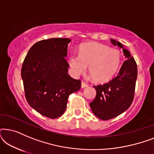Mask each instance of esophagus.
I'll list each match as a JSON object with an SVG mask.
<instances>
[{"instance_id":"34e87169","label":"esophagus","mask_w":154,"mask_h":154,"mask_svg":"<svg viewBox=\"0 0 154 154\" xmlns=\"http://www.w3.org/2000/svg\"><path fill=\"white\" fill-rule=\"evenodd\" d=\"M88 85L87 83H84V82H82V83H81V88H86V87H88Z\"/></svg>"}]
</instances>
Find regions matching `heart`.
Returning a JSON list of instances; mask_svg holds the SVG:
<instances>
[{
	"label": "heart",
	"mask_w": 154,
	"mask_h": 154,
	"mask_svg": "<svg viewBox=\"0 0 154 154\" xmlns=\"http://www.w3.org/2000/svg\"><path fill=\"white\" fill-rule=\"evenodd\" d=\"M119 50L100 43H85L81 46L79 54L73 53L69 57V64L75 76L83 74L89 66V73L99 83L112 79L121 63Z\"/></svg>",
	"instance_id": "1"
}]
</instances>
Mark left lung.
I'll use <instances>...</instances> for the list:
<instances>
[{
  "mask_svg": "<svg viewBox=\"0 0 154 154\" xmlns=\"http://www.w3.org/2000/svg\"><path fill=\"white\" fill-rule=\"evenodd\" d=\"M111 43L123 49L125 58L119 72L108 83L94 86L96 97L90 103V108L97 117L107 121L121 114L131 105L134 99L137 66L133 57L124 49L120 42L111 39Z\"/></svg>",
  "mask_w": 154,
  "mask_h": 154,
  "instance_id": "left-lung-1",
  "label": "left lung"
}]
</instances>
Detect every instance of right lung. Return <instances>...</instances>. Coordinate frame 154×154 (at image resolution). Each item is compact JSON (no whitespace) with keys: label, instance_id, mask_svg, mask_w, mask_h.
I'll use <instances>...</instances> for the list:
<instances>
[{"label":"right lung","instance_id":"add662e5","mask_svg":"<svg viewBox=\"0 0 154 154\" xmlns=\"http://www.w3.org/2000/svg\"><path fill=\"white\" fill-rule=\"evenodd\" d=\"M69 42L64 38L37 42L29 50L21 71L29 104L52 119L64 113L69 96L81 87V81L68 73L65 57Z\"/></svg>","mask_w":154,"mask_h":154}]
</instances>
